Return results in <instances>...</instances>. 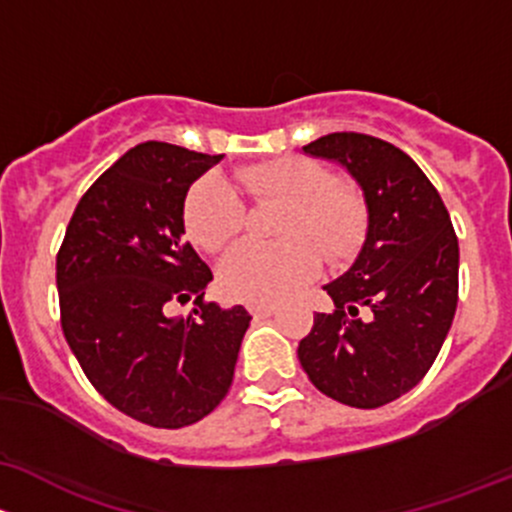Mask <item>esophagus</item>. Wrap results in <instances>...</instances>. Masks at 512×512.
Instances as JSON below:
<instances>
[{
    "label": "esophagus",
    "mask_w": 512,
    "mask_h": 512,
    "mask_svg": "<svg viewBox=\"0 0 512 512\" xmlns=\"http://www.w3.org/2000/svg\"><path fill=\"white\" fill-rule=\"evenodd\" d=\"M278 310V305L273 303H256V305H249V313L254 315V318H268V315H273Z\"/></svg>",
    "instance_id": "1"
}]
</instances>
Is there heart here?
I'll return each mask as SVG.
<instances>
[{
    "instance_id": "heart-1",
    "label": "heart",
    "mask_w": 512,
    "mask_h": 512,
    "mask_svg": "<svg viewBox=\"0 0 512 512\" xmlns=\"http://www.w3.org/2000/svg\"><path fill=\"white\" fill-rule=\"evenodd\" d=\"M234 184L258 202H286L281 244L244 241L219 266L221 293L244 303H278L320 271V251L330 263L350 261L367 236L365 197L335 172L308 157H283L239 167ZM246 224L239 192L219 175H204L184 197V229L199 249L217 254Z\"/></svg>"
}]
</instances>
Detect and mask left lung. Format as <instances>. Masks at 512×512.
I'll list each match as a JSON object with an SVG mask.
<instances>
[{"label": "left lung", "instance_id": "1", "mask_svg": "<svg viewBox=\"0 0 512 512\" xmlns=\"http://www.w3.org/2000/svg\"><path fill=\"white\" fill-rule=\"evenodd\" d=\"M303 150L340 162L357 179L367 239L350 271L325 286L335 310L315 315L298 360L335 402L384 407L424 379L449 335L458 303L456 231L429 177L392 142L330 133Z\"/></svg>", "mask_w": 512, "mask_h": 512}]
</instances>
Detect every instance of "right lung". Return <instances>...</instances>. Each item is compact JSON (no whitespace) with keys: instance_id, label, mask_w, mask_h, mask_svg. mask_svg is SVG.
<instances>
[{"instance_id":"obj_1","label":"right lung","mask_w":512,"mask_h":512,"mask_svg":"<svg viewBox=\"0 0 512 512\" xmlns=\"http://www.w3.org/2000/svg\"><path fill=\"white\" fill-rule=\"evenodd\" d=\"M224 155L142 142L78 202L56 256L61 328L88 382L157 429L197 424L234 379L251 323L204 300L212 271L184 241V197ZM192 297L187 319L166 308Z\"/></svg>"}]
</instances>
